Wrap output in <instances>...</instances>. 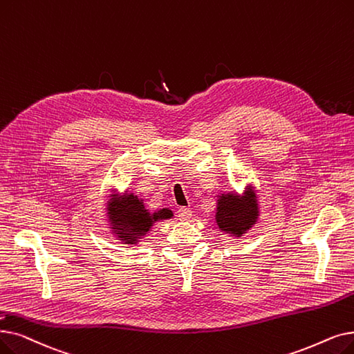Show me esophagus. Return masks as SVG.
Here are the masks:
<instances>
[{
    "label": "esophagus",
    "mask_w": 354,
    "mask_h": 354,
    "mask_svg": "<svg viewBox=\"0 0 354 354\" xmlns=\"http://www.w3.org/2000/svg\"><path fill=\"white\" fill-rule=\"evenodd\" d=\"M191 215H192V211H191L189 208H187V207H180V208L178 209V217H179V220H182V221H185V220L191 218Z\"/></svg>",
    "instance_id": "34e87169"
}]
</instances>
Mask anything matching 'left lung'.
I'll use <instances>...</instances> for the list:
<instances>
[{
  "instance_id": "1",
  "label": "left lung",
  "mask_w": 354,
  "mask_h": 354,
  "mask_svg": "<svg viewBox=\"0 0 354 354\" xmlns=\"http://www.w3.org/2000/svg\"><path fill=\"white\" fill-rule=\"evenodd\" d=\"M257 215L256 195L250 191L244 198H239L234 194L221 195L215 220L224 233L241 236L256 223Z\"/></svg>"
}]
</instances>
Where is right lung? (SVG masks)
Listing matches in <instances>:
<instances>
[{
    "mask_svg": "<svg viewBox=\"0 0 354 354\" xmlns=\"http://www.w3.org/2000/svg\"><path fill=\"white\" fill-rule=\"evenodd\" d=\"M111 224H114V232L118 234V239L126 241L127 244H134L140 236H145L153 223L158 220H165L172 217L171 209H160L158 212L150 214L139 198L131 195H124L117 207L110 209Z\"/></svg>",
    "mask_w": 354,
    "mask_h": 354,
    "instance_id": "1",
    "label": "right lung"
}]
</instances>
